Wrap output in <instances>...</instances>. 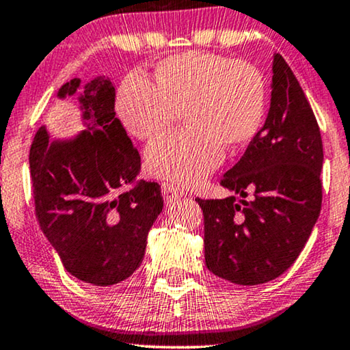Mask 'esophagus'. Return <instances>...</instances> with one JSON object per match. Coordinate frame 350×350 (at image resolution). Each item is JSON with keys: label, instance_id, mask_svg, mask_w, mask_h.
<instances>
[{"label": "esophagus", "instance_id": "34e87169", "mask_svg": "<svg viewBox=\"0 0 350 350\" xmlns=\"http://www.w3.org/2000/svg\"><path fill=\"white\" fill-rule=\"evenodd\" d=\"M162 194H164V199L167 204L174 202L175 199H180L183 196V191H181L178 186L175 185H169V183H162Z\"/></svg>", "mask_w": 350, "mask_h": 350}]
</instances>
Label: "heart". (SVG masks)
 <instances>
[{"label": "heart", "mask_w": 350, "mask_h": 350, "mask_svg": "<svg viewBox=\"0 0 350 350\" xmlns=\"http://www.w3.org/2000/svg\"><path fill=\"white\" fill-rule=\"evenodd\" d=\"M116 113L138 140H151L176 119L186 129L156 138L146 148L151 174L193 186L221 164L224 148L242 150L266 118L267 89L261 71L247 62L188 51L161 60L148 81L138 73L118 85Z\"/></svg>", "instance_id": "obj_1"}]
</instances>
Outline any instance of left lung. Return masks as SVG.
<instances>
[{"mask_svg":"<svg viewBox=\"0 0 350 350\" xmlns=\"http://www.w3.org/2000/svg\"><path fill=\"white\" fill-rule=\"evenodd\" d=\"M265 126L221 178L226 199H196L204 213L205 265L237 285L266 284L288 269L322 207L323 146L317 119L280 54L272 62ZM248 192L254 199L245 201Z\"/></svg>","mask_w":350,"mask_h":350,"instance_id":"left-lung-1","label":"left lung"}]
</instances>
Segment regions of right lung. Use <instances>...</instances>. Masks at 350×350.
Wrapping results in <instances>:
<instances>
[{"mask_svg": "<svg viewBox=\"0 0 350 350\" xmlns=\"http://www.w3.org/2000/svg\"><path fill=\"white\" fill-rule=\"evenodd\" d=\"M81 79L64 84L75 95ZM114 88L100 76L79 95L84 131L49 140L42 126L30 148V175L40 228L76 279L109 286L131 277L145 256L148 232L164 199L154 181H137L140 154L114 113Z\"/></svg>", "mask_w": 350, "mask_h": 350, "instance_id": "obj_1", "label": "right lung"}]
</instances>
